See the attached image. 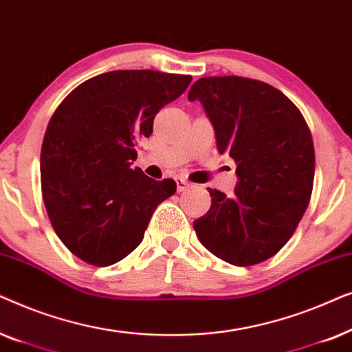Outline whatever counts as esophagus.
<instances>
[{"label":"esophagus","instance_id":"34e87169","mask_svg":"<svg viewBox=\"0 0 352 352\" xmlns=\"http://www.w3.org/2000/svg\"><path fill=\"white\" fill-rule=\"evenodd\" d=\"M176 184H177V192H184L186 189H189V187H190L189 181L184 179V177H177Z\"/></svg>","mask_w":352,"mask_h":352}]
</instances>
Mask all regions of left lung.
Masks as SVG:
<instances>
[{
    "label": "left lung",
    "instance_id": "obj_1",
    "mask_svg": "<svg viewBox=\"0 0 352 352\" xmlns=\"http://www.w3.org/2000/svg\"><path fill=\"white\" fill-rule=\"evenodd\" d=\"M213 123L219 153L237 165L234 195L208 189L197 237L234 266L272 258L295 232L314 184V142L305 117L282 91L237 75L205 76L189 91Z\"/></svg>",
    "mask_w": 352,
    "mask_h": 352
}]
</instances>
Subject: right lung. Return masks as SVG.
<instances>
[{"label": "right lung", "instance_id": "1", "mask_svg": "<svg viewBox=\"0 0 352 352\" xmlns=\"http://www.w3.org/2000/svg\"><path fill=\"white\" fill-rule=\"evenodd\" d=\"M190 75L113 70L93 76L59 104L41 146V194L62 243L91 266H110L142 242L148 221L176 192L141 168L138 141Z\"/></svg>", "mask_w": 352, "mask_h": 352}]
</instances>
